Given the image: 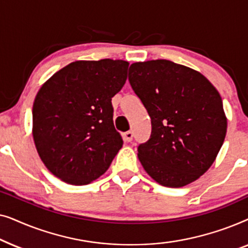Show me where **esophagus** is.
Here are the masks:
<instances>
[{
	"instance_id": "34e87169",
	"label": "esophagus",
	"mask_w": 248,
	"mask_h": 248,
	"mask_svg": "<svg viewBox=\"0 0 248 248\" xmlns=\"http://www.w3.org/2000/svg\"><path fill=\"white\" fill-rule=\"evenodd\" d=\"M123 139H124V141L131 142L132 140H133V132L132 131L125 132V133H123Z\"/></svg>"
}]
</instances>
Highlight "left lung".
<instances>
[{"mask_svg":"<svg viewBox=\"0 0 248 248\" xmlns=\"http://www.w3.org/2000/svg\"><path fill=\"white\" fill-rule=\"evenodd\" d=\"M128 81L151 118L150 139L138 147L144 170L167 187L196 181L225 141L218 91L201 73L167 60L133 63Z\"/></svg>","mask_w":248,"mask_h":248,"instance_id":"obj_1","label":"left lung"}]
</instances>
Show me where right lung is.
<instances>
[{"mask_svg": "<svg viewBox=\"0 0 248 248\" xmlns=\"http://www.w3.org/2000/svg\"><path fill=\"white\" fill-rule=\"evenodd\" d=\"M122 60L77 61L46 81L32 107V135L47 169L86 185L109 167L123 145L115 130L111 98L127 79Z\"/></svg>", "mask_w": 248, "mask_h": 248, "instance_id": "obj_1", "label": "right lung"}]
</instances>
